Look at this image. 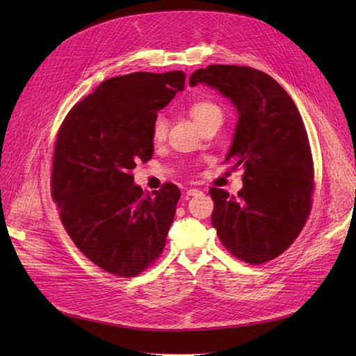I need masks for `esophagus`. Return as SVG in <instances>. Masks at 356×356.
<instances>
[{
    "mask_svg": "<svg viewBox=\"0 0 356 356\" xmlns=\"http://www.w3.org/2000/svg\"><path fill=\"white\" fill-rule=\"evenodd\" d=\"M200 193H202L200 189H196V188L188 189V191H186V197H189V196H197V195H200Z\"/></svg>",
    "mask_w": 356,
    "mask_h": 356,
    "instance_id": "1",
    "label": "esophagus"
}]
</instances>
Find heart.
I'll return each instance as SVG.
<instances>
[{
	"label": "heart",
	"mask_w": 356,
	"mask_h": 356,
	"mask_svg": "<svg viewBox=\"0 0 356 356\" xmlns=\"http://www.w3.org/2000/svg\"><path fill=\"white\" fill-rule=\"evenodd\" d=\"M189 114L195 120V122L200 127L203 124H207L211 120L215 118H222V109L219 108L218 104L212 101H197L193 102L189 108ZM167 120L164 115L159 114L152 125V138L154 143H160L167 136Z\"/></svg>",
	"instance_id": "1"
}]
</instances>
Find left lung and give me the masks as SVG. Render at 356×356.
I'll return each mask as SVG.
<instances>
[{"label": "left lung", "mask_w": 356, "mask_h": 356, "mask_svg": "<svg viewBox=\"0 0 356 356\" xmlns=\"http://www.w3.org/2000/svg\"><path fill=\"white\" fill-rule=\"evenodd\" d=\"M189 83L219 90L238 111L225 161L244 167V186L236 196L209 191L212 225L234 257L267 263L293 244L312 209L313 160L300 112L277 81L248 66L211 65Z\"/></svg>", "instance_id": "left-lung-1"}]
</instances>
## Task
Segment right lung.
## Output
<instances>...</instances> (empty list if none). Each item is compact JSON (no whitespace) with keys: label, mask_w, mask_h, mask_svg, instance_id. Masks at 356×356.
<instances>
[{"label":"right lung","mask_w":356,"mask_h":356,"mask_svg":"<svg viewBox=\"0 0 356 356\" xmlns=\"http://www.w3.org/2000/svg\"><path fill=\"white\" fill-rule=\"evenodd\" d=\"M184 81L181 70L106 79L59 129L51 196L74 245L111 274L136 277L164 250L180 191L165 183L144 193L133 170L153 157V121Z\"/></svg>","instance_id":"add662e5"}]
</instances>
